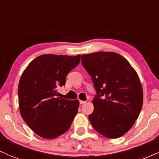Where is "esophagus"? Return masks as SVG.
Segmentation results:
<instances>
[{
	"label": "esophagus",
	"instance_id": "obj_1",
	"mask_svg": "<svg viewBox=\"0 0 159 159\" xmlns=\"http://www.w3.org/2000/svg\"><path fill=\"white\" fill-rule=\"evenodd\" d=\"M80 105H84V104L86 103L85 101H82V100H80Z\"/></svg>",
	"mask_w": 159,
	"mask_h": 159
}]
</instances>
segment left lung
I'll return each mask as SVG.
<instances>
[{
  "mask_svg": "<svg viewBox=\"0 0 159 159\" xmlns=\"http://www.w3.org/2000/svg\"><path fill=\"white\" fill-rule=\"evenodd\" d=\"M82 65L97 92L89 118L98 133L110 139L126 134L138 119L143 91L138 74L128 61L115 52L83 54Z\"/></svg>",
  "mask_w": 159,
  "mask_h": 159,
  "instance_id": "obj_1",
  "label": "left lung"
}]
</instances>
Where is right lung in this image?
<instances>
[{
	"label": "right lung",
	"instance_id": "1",
	"mask_svg": "<svg viewBox=\"0 0 159 159\" xmlns=\"http://www.w3.org/2000/svg\"><path fill=\"white\" fill-rule=\"evenodd\" d=\"M80 55L43 54L32 60L21 76L18 90L22 118L36 134L54 139L66 133L78 112V100L58 97L57 88L78 66Z\"/></svg>",
	"mask_w": 159,
	"mask_h": 159
}]
</instances>
